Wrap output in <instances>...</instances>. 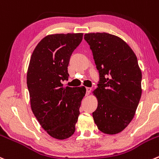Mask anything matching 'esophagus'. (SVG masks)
Segmentation results:
<instances>
[{
  "mask_svg": "<svg viewBox=\"0 0 159 159\" xmlns=\"http://www.w3.org/2000/svg\"><path fill=\"white\" fill-rule=\"evenodd\" d=\"M91 91H92V88H89V87L86 88V94H87V95H89V94L90 93Z\"/></svg>",
  "mask_w": 159,
  "mask_h": 159,
  "instance_id": "34e87169",
  "label": "esophagus"
}]
</instances>
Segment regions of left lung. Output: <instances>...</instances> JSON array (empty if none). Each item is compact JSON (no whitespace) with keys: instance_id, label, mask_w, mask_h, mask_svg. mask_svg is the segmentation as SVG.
<instances>
[{"instance_id":"8db88e82","label":"left lung","mask_w":159,"mask_h":159,"mask_svg":"<svg viewBox=\"0 0 159 159\" xmlns=\"http://www.w3.org/2000/svg\"><path fill=\"white\" fill-rule=\"evenodd\" d=\"M97 70L94 94L98 107L92 112L98 129L107 134L124 130L134 116L141 96V75L138 59L120 38L106 33L85 34Z\"/></svg>"}]
</instances>
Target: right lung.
<instances>
[{"label": "right lung", "instance_id": "1", "mask_svg": "<svg viewBox=\"0 0 159 159\" xmlns=\"http://www.w3.org/2000/svg\"><path fill=\"white\" fill-rule=\"evenodd\" d=\"M82 33L44 37L34 50L27 72L31 108L41 127L53 138L64 140L75 131L79 108L86 89L63 86L68 80L70 57Z\"/></svg>", "mask_w": 159, "mask_h": 159}]
</instances>
